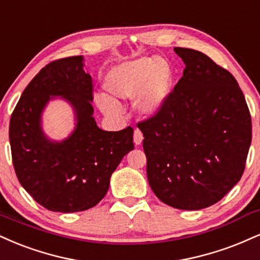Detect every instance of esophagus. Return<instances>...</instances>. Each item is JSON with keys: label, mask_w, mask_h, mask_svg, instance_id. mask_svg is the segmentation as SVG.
<instances>
[{"label": "esophagus", "mask_w": 260, "mask_h": 260, "mask_svg": "<svg viewBox=\"0 0 260 260\" xmlns=\"http://www.w3.org/2000/svg\"><path fill=\"white\" fill-rule=\"evenodd\" d=\"M133 139H134V144H136V145H140L143 142V139H144L143 133H142V131L138 129V128H136V129H134Z\"/></svg>", "instance_id": "1"}]
</instances>
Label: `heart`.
<instances>
[{
	"label": "heart",
	"instance_id": "b5f03b06",
	"mask_svg": "<svg viewBox=\"0 0 260 260\" xmlns=\"http://www.w3.org/2000/svg\"><path fill=\"white\" fill-rule=\"evenodd\" d=\"M108 96H99L98 105L108 115L120 114L117 99L136 100L143 116H154L164 108L173 87L171 65L160 57H142L112 68L104 79Z\"/></svg>",
	"mask_w": 260,
	"mask_h": 260
}]
</instances>
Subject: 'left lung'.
<instances>
[{"instance_id": "left-lung-1", "label": "left lung", "mask_w": 260, "mask_h": 260, "mask_svg": "<svg viewBox=\"0 0 260 260\" xmlns=\"http://www.w3.org/2000/svg\"><path fill=\"white\" fill-rule=\"evenodd\" d=\"M181 79L154 116L139 122L150 187L166 205L196 211L239 183L252 121L235 77L203 53L176 47Z\"/></svg>"}]
</instances>
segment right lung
I'll return each mask as SVG.
<instances>
[{"label":"right lung","instance_id":"1","mask_svg":"<svg viewBox=\"0 0 260 260\" xmlns=\"http://www.w3.org/2000/svg\"><path fill=\"white\" fill-rule=\"evenodd\" d=\"M83 57L51 61L24 89L9 122L15 174L37 203L53 212L73 213L94 207L108 192L112 172L134 149L133 128L106 132L93 117V83ZM53 96L71 103L77 127L67 140L52 142L40 115Z\"/></svg>","mask_w":260,"mask_h":260}]
</instances>
